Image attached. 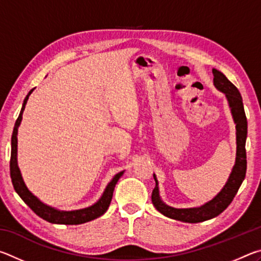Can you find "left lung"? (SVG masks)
<instances>
[{
  "instance_id": "obj_1",
  "label": "left lung",
  "mask_w": 261,
  "mask_h": 261,
  "mask_svg": "<svg viewBox=\"0 0 261 261\" xmlns=\"http://www.w3.org/2000/svg\"><path fill=\"white\" fill-rule=\"evenodd\" d=\"M213 84L216 90L226 95L229 108L232 115L233 122L236 124V159L235 165H233L231 173L229 175L226 184L221 189V191L210 201L205 202L204 205L199 207H191V208H175L167 205L162 201L159 191V182L155 174H153L154 180H155V188L152 192V202L155 208L167 218L182 221L188 223H197L202 221L213 219L215 216L222 213V212L230 205L233 197L240 189L241 184L245 178L246 174V151L245 143L247 137V121L244 112V106H243V99L237 90V87L219 71L213 69Z\"/></svg>"
}]
</instances>
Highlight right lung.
Masks as SVG:
<instances>
[{"label":"right lung","mask_w":261,"mask_h":261,"mask_svg":"<svg viewBox=\"0 0 261 261\" xmlns=\"http://www.w3.org/2000/svg\"><path fill=\"white\" fill-rule=\"evenodd\" d=\"M34 91L31 90L29 94L26 95V98L21 106V110L19 113V116L17 118L15 123L14 132H12L11 137V158H10V176H11V182L14 185L15 191L18 193V196L23 199V201L28 205L31 210H32L35 214L40 216L41 219L48 221L50 223L55 224H82L92 221L96 218H99L102 214L107 212L108 207L110 205L113 198V192L115 189V185L118 182V179L122 177V175L124 174V170L120 171L114 176L112 180L107 184L102 196L99 198V200L94 202L93 205L85 207V208L81 210H74V211H61L57 210L55 207H51L49 205L42 202L37 196L30 191L26 187V184L21 176L20 169L18 167V161H17V147H18V140H17V135H18V127L23 120V113L25 109V106L28 103L29 96Z\"/></svg>","instance_id":"1"}]
</instances>
